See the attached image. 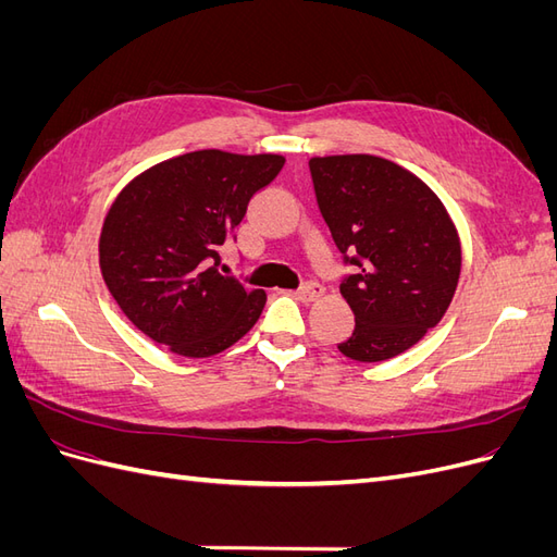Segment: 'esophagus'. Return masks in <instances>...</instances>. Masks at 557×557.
<instances>
[{
	"label": "esophagus",
	"mask_w": 557,
	"mask_h": 557,
	"mask_svg": "<svg viewBox=\"0 0 557 557\" xmlns=\"http://www.w3.org/2000/svg\"><path fill=\"white\" fill-rule=\"evenodd\" d=\"M293 295H295V299L307 301V305H309V301H313V299L323 295V285L315 283V281H307V283H301Z\"/></svg>",
	"instance_id": "34e87169"
}]
</instances>
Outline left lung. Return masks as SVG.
<instances>
[{
    "mask_svg": "<svg viewBox=\"0 0 557 557\" xmlns=\"http://www.w3.org/2000/svg\"><path fill=\"white\" fill-rule=\"evenodd\" d=\"M318 209L350 274L339 290L356 315L336 344L358 362L391 360L444 318L460 278V239L428 185L376 156L309 160Z\"/></svg>",
    "mask_w": 557,
    "mask_h": 557,
    "instance_id": "obj_1",
    "label": "left lung"
}]
</instances>
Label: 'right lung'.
<instances>
[{
  "label": "right lung",
  "instance_id": "obj_1",
  "mask_svg": "<svg viewBox=\"0 0 557 557\" xmlns=\"http://www.w3.org/2000/svg\"><path fill=\"white\" fill-rule=\"evenodd\" d=\"M283 162L195 150L150 166L115 197L99 267L117 307L146 336L178 356L209 358L258 323L264 290H248L215 267L248 201Z\"/></svg>",
  "mask_w": 557,
  "mask_h": 557
}]
</instances>
